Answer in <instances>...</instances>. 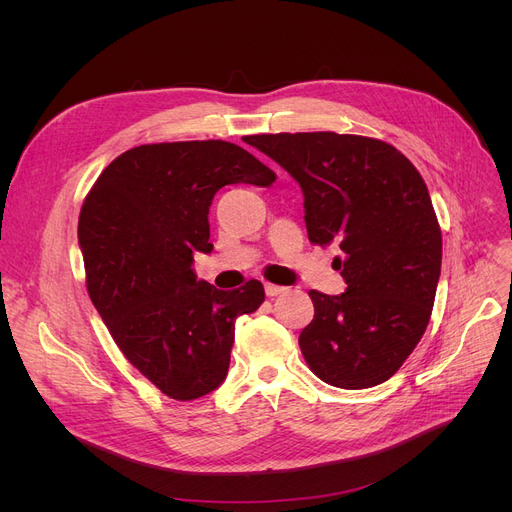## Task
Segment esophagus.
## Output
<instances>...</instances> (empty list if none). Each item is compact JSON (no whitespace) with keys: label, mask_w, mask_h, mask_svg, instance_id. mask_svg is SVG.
Returning a JSON list of instances; mask_svg holds the SVG:
<instances>
[{"label":"esophagus","mask_w":512,"mask_h":512,"mask_svg":"<svg viewBox=\"0 0 512 512\" xmlns=\"http://www.w3.org/2000/svg\"><path fill=\"white\" fill-rule=\"evenodd\" d=\"M286 290H288V288L278 286V284H270V282L265 284V294H267V297H278V294H284Z\"/></svg>","instance_id":"obj_1"}]
</instances>
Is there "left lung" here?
<instances>
[{
  "mask_svg": "<svg viewBox=\"0 0 512 512\" xmlns=\"http://www.w3.org/2000/svg\"><path fill=\"white\" fill-rule=\"evenodd\" d=\"M247 143L301 184L313 245L342 251L334 265L346 292L309 290L315 315L299 336L309 369L346 390L390 380L429 324L442 265L421 174L396 147L361 134H253Z\"/></svg>",
  "mask_w": 512,
  "mask_h": 512,
  "instance_id": "8db88e82",
  "label": "left lung"
}]
</instances>
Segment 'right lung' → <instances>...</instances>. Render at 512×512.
Here are the masks:
<instances>
[{"mask_svg": "<svg viewBox=\"0 0 512 512\" xmlns=\"http://www.w3.org/2000/svg\"><path fill=\"white\" fill-rule=\"evenodd\" d=\"M274 180L234 143H153L118 155L85 197L78 242L89 297L130 365L174 400L224 382L236 317L265 301L257 280L230 292L197 280L193 253L213 249L211 199L226 184Z\"/></svg>", "mask_w": 512, "mask_h": 512, "instance_id": "right-lung-1", "label": "right lung"}]
</instances>
